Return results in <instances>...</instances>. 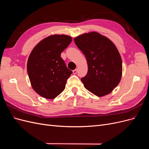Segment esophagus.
I'll use <instances>...</instances> for the list:
<instances>
[{"instance_id":"esophagus-1","label":"esophagus","mask_w":149,"mask_h":149,"mask_svg":"<svg viewBox=\"0 0 149 149\" xmlns=\"http://www.w3.org/2000/svg\"><path fill=\"white\" fill-rule=\"evenodd\" d=\"M77 71H78V70L77 69H75V70H74L73 71V73L74 74H76V73H77Z\"/></svg>"}]
</instances>
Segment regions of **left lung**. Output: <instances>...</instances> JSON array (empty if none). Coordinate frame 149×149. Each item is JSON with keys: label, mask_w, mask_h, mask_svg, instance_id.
Wrapping results in <instances>:
<instances>
[{"label": "left lung", "mask_w": 149, "mask_h": 149, "mask_svg": "<svg viewBox=\"0 0 149 149\" xmlns=\"http://www.w3.org/2000/svg\"><path fill=\"white\" fill-rule=\"evenodd\" d=\"M74 40L87 60L88 73L81 79L85 88L99 97L111 93L119 84L123 72L121 57L114 44L94 31Z\"/></svg>", "instance_id": "left-lung-1"}]
</instances>
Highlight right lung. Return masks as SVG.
Wrapping results in <instances>:
<instances>
[{"label":"right lung","instance_id":"right-lung-1","mask_svg":"<svg viewBox=\"0 0 149 149\" xmlns=\"http://www.w3.org/2000/svg\"><path fill=\"white\" fill-rule=\"evenodd\" d=\"M72 41L68 35H53L40 42L31 51L27 73L34 91L47 99H54L65 88L72 71L61 58Z\"/></svg>","mask_w":149,"mask_h":149}]
</instances>
